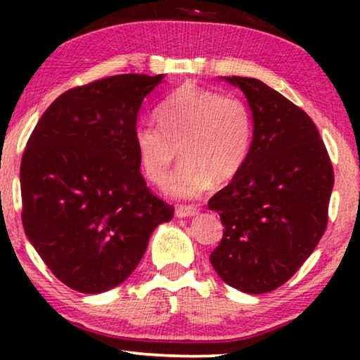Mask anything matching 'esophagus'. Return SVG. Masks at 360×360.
Returning a JSON list of instances; mask_svg holds the SVG:
<instances>
[{"instance_id": "esophagus-1", "label": "esophagus", "mask_w": 360, "mask_h": 360, "mask_svg": "<svg viewBox=\"0 0 360 360\" xmlns=\"http://www.w3.org/2000/svg\"><path fill=\"white\" fill-rule=\"evenodd\" d=\"M196 213H198V208L193 205H185V206L180 205V206H176V210H175V214L179 216V218H188V216H193Z\"/></svg>"}]
</instances>
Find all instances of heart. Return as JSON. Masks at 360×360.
Returning a JSON list of instances; mask_svg holds the SVG:
<instances>
[{"label": "heart", "mask_w": 360, "mask_h": 360, "mask_svg": "<svg viewBox=\"0 0 360 360\" xmlns=\"http://www.w3.org/2000/svg\"><path fill=\"white\" fill-rule=\"evenodd\" d=\"M160 126L141 122L134 146L141 169L160 185L176 155L184 159L165 185L176 198H195L213 184H226L243 170L252 149L254 116L243 98L181 85L157 110Z\"/></svg>", "instance_id": "heart-1"}]
</instances>
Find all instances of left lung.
<instances>
[{
	"label": "left lung",
	"instance_id": "left-lung-1",
	"mask_svg": "<svg viewBox=\"0 0 360 360\" xmlns=\"http://www.w3.org/2000/svg\"><path fill=\"white\" fill-rule=\"evenodd\" d=\"M226 80L248 98L254 141L243 170L208 201L224 226L210 262L231 287L260 295L292 278L323 238L334 170L302 108L255 78Z\"/></svg>",
	"mask_w": 360,
	"mask_h": 360
}]
</instances>
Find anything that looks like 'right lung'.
<instances>
[{
    "mask_svg": "<svg viewBox=\"0 0 360 360\" xmlns=\"http://www.w3.org/2000/svg\"><path fill=\"white\" fill-rule=\"evenodd\" d=\"M164 75H112L62 93L21 160L22 226L51 272L82 293L124 282L174 206L141 175L134 127Z\"/></svg>",
    "mask_w": 360,
    "mask_h": 360,
    "instance_id": "right-lung-1",
    "label": "right lung"
}]
</instances>
